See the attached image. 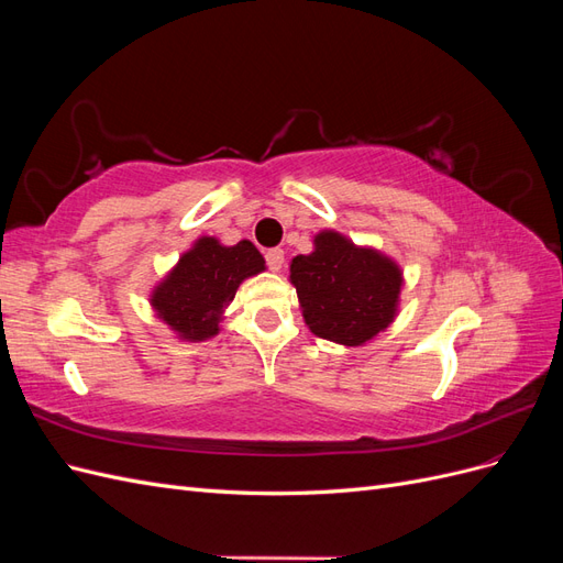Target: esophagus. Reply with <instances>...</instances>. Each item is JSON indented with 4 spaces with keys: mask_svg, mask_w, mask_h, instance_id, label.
<instances>
[{
    "mask_svg": "<svg viewBox=\"0 0 563 563\" xmlns=\"http://www.w3.org/2000/svg\"><path fill=\"white\" fill-rule=\"evenodd\" d=\"M265 263L272 272H279L284 265V251L282 249H267L265 251Z\"/></svg>",
    "mask_w": 563,
    "mask_h": 563,
    "instance_id": "1",
    "label": "esophagus"
}]
</instances>
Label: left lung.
Masks as SVG:
<instances>
[{"mask_svg": "<svg viewBox=\"0 0 563 563\" xmlns=\"http://www.w3.org/2000/svg\"><path fill=\"white\" fill-rule=\"evenodd\" d=\"M291 284L305 323L319 338L362 345L397 314L401 269L373 249H360L338 232H319L310 255H296Z\"/></svg>", "mask_w": 563, "mask_h": 563, "instance_id": "1", "label": "left lung"}]
</instances>
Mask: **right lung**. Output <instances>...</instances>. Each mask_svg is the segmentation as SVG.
I'll list each match as a JSON object with an SVG mask.
<instances>
[{
  "mask_svg": "<svg viewBox=\"0 0 563 563\" xmlns=\"http://www.w3.org/2000/svg\"><path fill=\"white\" fill-rule=\"evenodd\" d=\"M263 269V255L251 242L220 246L213 236H201L152 291V308L180 338L207 340L218 333L240 284Z\"/></svg>",
  "mask_w": 563,
  "mask_h": 563,
  "instance_id": "add662e5",
  "label": "right lung"
}]
</instances>
